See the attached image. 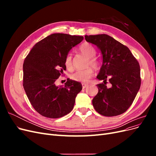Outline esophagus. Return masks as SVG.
<instances>
[{"label":"esophagus","instance_id":"esophagus-1","mask_svg":"<svg viewBox=\"0 0 156 156\" xmlns=\"http://www.w3.org/2000/svg\"><path fill=\"white\" fill-rule=\"evenodd\" d=\"M88 85V84H84V83H83V84H82V87H83V88H85Z\"/></svg>","mask_w":156,"mask_h":156}]
</instances>
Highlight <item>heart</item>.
<instances>
[{
  "label": "heart",
  "mask_w": 156,
  "mask_h": 156,
  "mask_svg": "<svg viewBox=\"0 0 156 156\" xmlns=\"http://www.w3.org/2000/svg\"><path fill=\"white\" fill-rule=\"evenodd\" d=\"M79 51L81 53L88 57L87 62V69L83 70H78L70 76V78L73 81L81 83L87 82L90 79L94 74L92 66L94 69H98L100 66V61L95 57L96 54V50L94 47L89 43H84L79 47ZM64 64L67 69L72 70V55L68 53L65 58Z\"/></svg>",
  "instance_id": "1"
}]
</instances>
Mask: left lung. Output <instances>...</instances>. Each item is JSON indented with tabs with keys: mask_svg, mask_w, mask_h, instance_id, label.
<instances>
[{
	"mask_svg": "<svg viewBox=\"0 0 156 156\" xmlns=\"http://www.w3.org/2000/svg\"><path fill=\"white\" fill-rule=\"evenodd\" d=\"M84 37L96 45L103 55L97 78L103 83L97 84L98 93L93 98L92 105L103 116L120 115L128 109L139 90L141 79L138 61L127 47L110 36L86 35ZM107 81L109 86H106Z\"/></svg>",
	"mask_w": 156,
	"mask_h": 156,
	"instance_id": "8db88e82",
	"label": "left lung"
}]
</instances>
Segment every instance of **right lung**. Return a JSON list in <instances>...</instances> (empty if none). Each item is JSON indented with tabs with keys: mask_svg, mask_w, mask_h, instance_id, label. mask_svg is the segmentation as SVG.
I'll use <instances>...</instances> for the list:
<instances>
[{
	"mask_svg": "<svg viewBox=\"0 0 156 156\" xmlns=\"http://www.w3.org/2000/svg\"><path fill=\"white\" fill-rule=\"evenodd\" d=\"M83 37L55 33L37 42L23 63V88L33 108L50 119H58L72 111L82 84L67 79L64 87L55 81L66 69L64 61L73 47Z\"/></svg>",
	"mask_w": 156,
	"mask_h": 156,
	"instance_id": "obj_1",
	"label": "right lung"
}]
</instances>
